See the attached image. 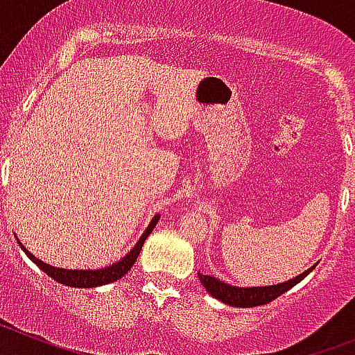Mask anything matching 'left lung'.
Returning a JSON list of instances; mask_svg holds the SVG:
<instances>
[{"label": "left lung", "instance_id": "left-lung-1", "mask_svg": "<svg viewBox=\"0 0 355 355\" xmlns=\"http://www.w3.org/2000/svg\"><path fill=\"white\" fill-rule=\"evenodd\" d=\"M315 268V266H313ZM306 270L304 274L297 275L295 279H290L286 283H281V284H275V286H259V288H236V286H231V284H225L218 279L211 277V275H202V274H197L199 275V281L202 283V286L206 288V291L218 299L220 302L229 304V306H234V307H256V306H263V304H268L272 300H275L277 297L288 291L290 288H293L295 284L300 283L304 277H306L309 272L313 270Z\"/></svg>", "mask_w": 355, "mask_h": 355}]
</instances>
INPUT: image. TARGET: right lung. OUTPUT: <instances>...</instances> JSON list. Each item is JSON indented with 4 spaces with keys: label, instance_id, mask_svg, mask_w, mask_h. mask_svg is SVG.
<instances>
[{
    "label": "right lung",
    "instance_id": "1",
    "mask_svg": "<svg viewBox=\"0 0 355 355\" xmlns=\"http://www.w3.org/2000/svg\"><path fill=\"white\" fill-rule=\"evenodd\" d=\"M158 220H159V215H156L155 218L150 220L149 227L146 229V233L142 234L139 243L133 247V250H131L128 256H124L121 261H117L112 266H106V268H103V270H64V268H55V266H49L46 265V263L40 261V259H37L35 256L28 252L23 245L21 247H23L24 252L30 256L31 261L35 263L39 268H42V272H46L49 277L55 279L56 283H62L65 284V286H72V288H96V286H103V284L114 283V281H117V279H121L122 275L130 272V268L135 265L137 258H139L144 241H146V238L149 236L150 231L155 229L156 222Z\"/></svg>",
    "mask_w": 355,
    "mask_h": 355
}]
</instances>
